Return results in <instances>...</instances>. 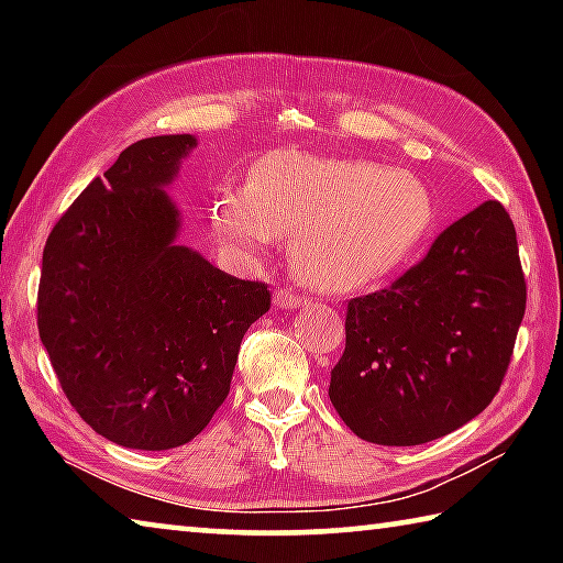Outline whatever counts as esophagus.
<instances>
[{
	"label": "esophagus",
	"instance_id": "obj_1",
	"mask_svg": "<svg viewBox=\"0 0 563 563\" xmlns=\"http://www.w3.org/2000/svg\"><path fill=\"white\" fill-rule=\"evenodd\" d=\"M310 298L308 295H300V292H292V290H288V288H280L278 292H275V305H278V308H300V305H305L308 302Z\"/></svg>",
	"mask_w": 563,
	"mask_h": 563
}]
</instances>
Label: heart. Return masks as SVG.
<instances>
[{
  "mask_svg": "<svg viewBox=\"0 0 563 563\" xmlns=\"http://www.w3.org/2000/svg\"><path fill=\"white\" fill-rule=\"evenodd\" d=\"M211 223L218 241L245 255L290 235L295 275L342 292L399 268L430 233L434 203L405 170L280 148L251 168L243 194L216 198Z\"/></svg>",
  "mask_w": 563,
  "mask_h": 563,
  "instance_id": "heart-1",
  "label": "heart"
}]
</instances>
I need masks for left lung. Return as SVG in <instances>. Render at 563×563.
<instances>
[{
  "label": "left lung",
  "mask_w": 563,
  "mask_h": 563,
  "mask_svg": "<svg viewBox=\"0 0 563 563\" xmlns=\"http://www.w3.org/2000/svg\"><path fill=\"white\" fill-rule=\"evenodd\" d=\"M523 310L517 231L507 208L484 201L393 285L347 302L332 405L365 442L440 440L499 393Z\"/></svg>",
  "instance_id": "obj_1"
}]
</instances>
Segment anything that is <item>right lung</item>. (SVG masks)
Segmentation results:
<instances>
[{
  "instance_id": "1",
  "label": "right lung",
  "mask_w": 563,
  "mask_h": 563,
  "mask_svg": "<svg viewBox=\"0 0 563 563\" xmlns=\"http://www.w3.org/2000/svg\"><path fill=\"white\" fill-rule=\"evenodd\" d=\"M188 133L121 151L46 238L36 325L66 399L93 432L131 450H174L231 389L245 330L271 310L268 283L233 278L176 245L164 194Z\"/></svg>"
}]
</instances>
